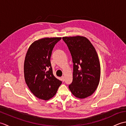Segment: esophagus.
<instances>
[{
  "label": "esophagus",
  "instance_id": "1",
  "mask_svg": "<svg viewBox=\"0 0 126 126\" xmlns=\"http://www.w3.org/2000/svg\"><path fill=\"white\" fill-rule=\"evenodd\" d=\"M64 80H65V79H64V76H62V81L63 82H64Z\"/></svg>",
  "mask_w": 126,
  "mask_h": 126
}]
</instances>
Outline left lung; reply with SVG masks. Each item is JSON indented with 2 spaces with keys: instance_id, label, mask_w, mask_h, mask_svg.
I'll use <instances>...</instances> for the list:
<instances>
[{
  "instance_id": "8db88e82",
  "label": "left lung",
  "mask_w": 126,
  "mask_h": 126,
  "mask_svg": "<svg viewBox=\"0 0 126 126\" xmlns=\"http://www.w3.org/2000/svg\"><path fill=\"white\" fill-rule=\"evenodd\" d=\"M73 62V82L69 85L72 94L84 98L95 92L100 79V64L91 42L83 36L64 37Z\"/></svg>"
}]
</instances>
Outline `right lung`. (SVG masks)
I'll use <instances>...</instances> for the list:
<instances>
[{
	"mask_svg": "<svg viewBox=\"0 0 126 126\" xmlns=\"http://www.w3.org/2000/svg\"><path fill=\"white\" fill-rule=\"evenodd\" d=\"M61 37L42 38L30 45L25 56L24 72L26 84L37 98L48 100L55 95L62 81L52 73L50 58Z\"/></svg>",
	"mask_w": 126,
	"mask_h": 126,
	"instance_id": "obj_1",
	"label": "right lung"
}]
</instances>
